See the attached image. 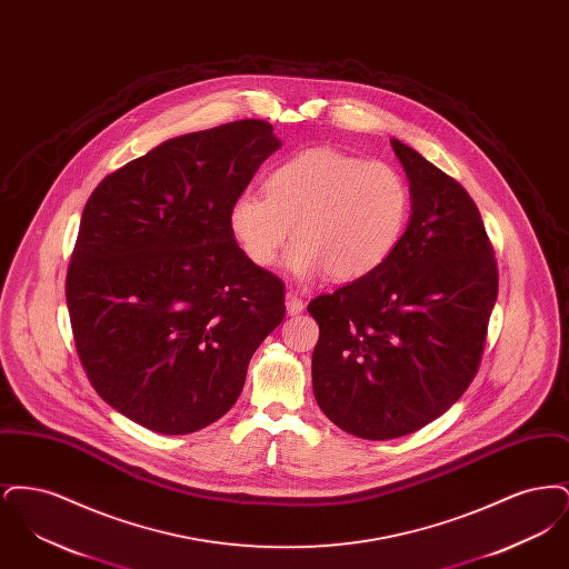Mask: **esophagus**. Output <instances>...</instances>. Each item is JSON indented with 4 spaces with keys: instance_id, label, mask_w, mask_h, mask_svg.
I'll use <instances>...</instances> for the list:
<instances>
[{
    "instance_id": "34e87169",
    "label": "esophagus",
    "mask_w": 569,
    "mask_h": 569,
    "mask_svg": "<svg viewBox=\"0 0 569 569\" xmlns=\"http://www.w3.org/2000/svg\"><path fill=\"white\" fill-rule=\"evenodd\" d=\"M286 309H288L290 316H298V313L305 309V300L298 297L295 290H290V292L286 295Z\"/></svg>"
}]
</instances>
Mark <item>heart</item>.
Listing matches in <instances>:
<instances>
[{"instance_id": "obj_1", "label": "heart", "mask_w": 569, "mask_h": 569, "mask_svg": "<svg viewBox=\"0 0 569 569\" xmlns=\"http://www.w3.org/2000/svg\"><path fill=\"white\" fill-rule=\"evenodd\" d=\"M409 188L390 163L365 162L318 147L279 163L264 193L243 191L230 209V230L244 256L271 267L288 241V267L298 277L326 271L332 281H356L395 253L406 232Z\"/></svg>"}]
</instances>
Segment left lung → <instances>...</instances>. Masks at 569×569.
<instances>
[{
  "instance_id": "1",
  "label": "left lung",
  "mask_w": 569,
  "mask_h": 569,
  "mask_svg": "<svg viewBox=\"0 0 569 569\" xmlns=\"http://www.w3.org/2000/svg\"><path fill=\"white\" fill-rule=\"evenodd\" d=\"M411 219L378 271L320 295L311 373L320 409L346 433L395 439L433 422L476 378L499 271L471 196L401 140Z\"/></svg>"
}]
</instances>
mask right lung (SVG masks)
<instances>
[{"instance_id": "add662e5", "label": "right lung", "mask_w": 569, "mask_h": 569, "mask_svg": "<svg viewBox=\"0 0 569 569\" xmlns=\"http://www.w3.org/2000/svg\"><path fill=\"white\" fill-rule=\"evenodd\" d=\"M279 144L262 119L177 136L84 204L66 274L74 346L96 392L144 429L219 420L286 316L283 281L230 230L234 198Z\"/></svg>"}]
</instances>
